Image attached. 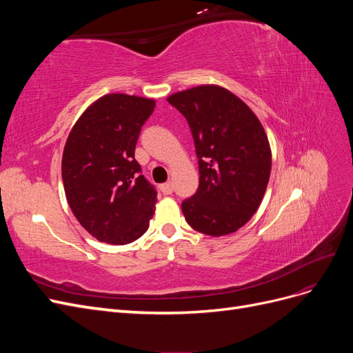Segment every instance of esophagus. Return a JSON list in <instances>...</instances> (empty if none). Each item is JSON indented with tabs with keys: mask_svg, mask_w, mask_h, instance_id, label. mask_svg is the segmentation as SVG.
<instances>
[{
	"mask_svg": "<svg viewBox=\"0 0 353 353\" xmlns=\"http://www.w3.org/2000/svg\"><path fill=\"white\" fill-rule=\"evenodd\" d=\"M160 191H162V193H163L165 196L172 194V191H174V185H172V183L162 184V185H160Z\"/></svg>",
	"mask_w": 353,
	"mask_h": 353,
	"instance_id": "obj_1",
	"label": "esophagus"
}]
</instances>
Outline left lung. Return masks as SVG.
Segmentation results:
<instances>
[{
  "label": "left lung",
  "mask_w": 353,
  "mask_h": 353,
  "mask_svg": "<svg viewBox=\"0 0 353 353\" xmlns=\"http://www.w3.org/2000/svg\"><path fill=\"white\" fill-rule=\"evenodd\" d=\"M169 104L185 116L199 159V188L181 205L191 228L221 237L258 210L271 174L268 137L237 95L218 85L179 91Z\"/></svg>",
  "instance_id": "obj_1"
}]
</instances>
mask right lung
<instances>
[{"instance_id": "right-lung-1", "label": "right lung", "mask_w": 353, "mask_h": 353, "mask_svg": "<svg viewBox=\"0 0 353 353\" xmlns=\"http://www.w3.org/2000/svg\"><path fill=\"white\" fill-rule=\"evenodd\" d=\"M154 100L108 94L73 125L63 150L61 176L74 218L99 241L128 244L153 218L157 193L141 175L135 145Z\"/></svg>"}]
</instances>
